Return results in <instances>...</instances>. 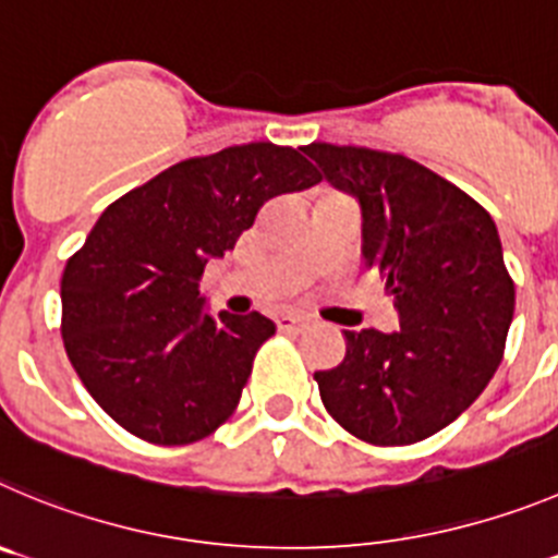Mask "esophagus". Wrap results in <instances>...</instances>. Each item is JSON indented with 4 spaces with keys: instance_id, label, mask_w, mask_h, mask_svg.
<instances>
[{
    "instance_id": "34e87169",
    "label": "esophagus",
    "mask_w": 558,
    "mask_h": 558,
    "mask_svg": "<svg viewBox=\"0 0 558 558\" xmlns=\"http://www.w3.org/2000/svg\"><path fill=\"white\" fill-rule=\"evenodd\" d=\"M278 330L280 332H303V330H308V319H305V316H296V314H286L278 319Z\"/></svg>"
}]
</instances>
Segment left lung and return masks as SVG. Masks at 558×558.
<instances>
[{"label": "left lung", "mask_w": 558, "mask_h": 558, "mask_svg": "<svg viewBox=\"0 0 558 558\" xmlns=\"http://www.w3.org/2000/svg\"><path fill=\"white\" fill-rule=\"evenodd\" d=\"M305 154L357 197L363 258L393 294L399 330H347V357L316 372L327 413L374 446H408L465 413L504 357L514 283L493 217L418 161L357 145Z\"/></svg>", "instance_id": "8db88e82"}]
</instances>
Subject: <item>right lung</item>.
<instances>
[{
  "mask_svg": "<svg viewBox=\"0 0 558 558\" xmlns=\"http://www.w3.org/2000/svg\"><path fill=\"white\" fill-rule=\"evenodd\" d=\"M300 150L247 143L179 161L104 208L68 258V361L126 432L186 446L236 410L275 325L258 311L206 314L197 286L208 258L233 250L269 197L319 184Z\"/></svg>",
  "mask_w": 558,
  "mask_h": 558,
  "instance_id": "1",
  "label": "right lung"
}]
</instances>
